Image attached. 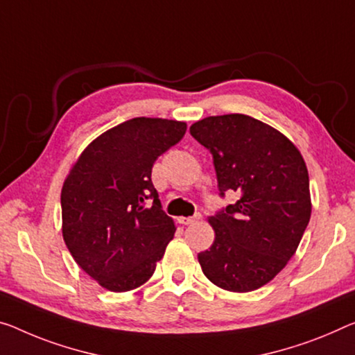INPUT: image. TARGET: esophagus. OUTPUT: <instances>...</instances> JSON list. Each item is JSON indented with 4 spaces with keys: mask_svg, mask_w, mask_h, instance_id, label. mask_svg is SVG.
<instances>
[{
    "mask_svg": "<svg viewBox=\"0 0 355 355\" xmlns=\"http://www.w3.org/2000/svg\"><path fill=\"white\" fill-rule=\"evenodd\" d=\"M201 217V214H195L193 217H179V223H182V225H190V223H193L195 220H198Z\"/></svg>",
    "mask_w": 355,
    "mask_h": 355,
    "instance_id": "obj_1",
    "label": "esophagus"
}]
</instances>
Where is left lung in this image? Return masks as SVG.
Here are the masks:
<instances>
[{"label": "left lung", "instance_id": "left-lung-1", "mask_svg": "<svg viewBox=\"0 0 355 355\" xmlns=\"http://www.w3.org/2000/svg\"><path fill=\"white\" fill-rule=\"evenodd\" d=\"M190 135L211 152L219 195H239L209 217L216 239L198 254L201 270L225 291H255L284 268L308 227L303 157L284 135L244 114L206 117Z\"/></svg>", "mask_w": 355, "mask_h": 355}]
</instances>
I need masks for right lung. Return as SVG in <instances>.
Masks as SVG:
<instances>
[{
  "label": "right lung",
  "mask_w": 355,
  "mask_h": 355,
  "mask_svg": "<svg viewBox=\"0 0 355 355\" xmlns=\"http://www.w3.org/2000/svg\"><path fill=\"white\" fill-rule=\"evenodd\" d=\"M184 122L136 117L87 146L62 189L63 239L87 275L127 292L154 275L176 232L150 174L182 139Z\"/></svg>",
  "instance_id": "1"
}]
</instances>
